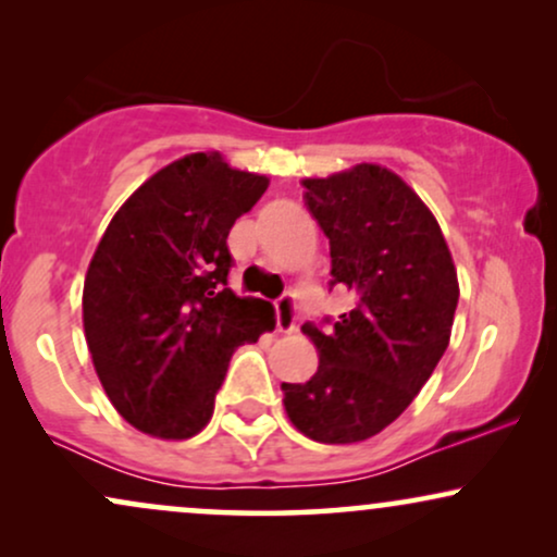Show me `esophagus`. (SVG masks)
I'll use <instances>...</instances> for the list:
<instances>
[{
	"label": "esophagus",
	"instance_id": "esophagus-1",
	"mask_svg": "<svg viewBox=\"0 0 557 557\" xmlns=\"http://www.w3.org/2000/svg\"><path fill=\"white\" fill-rule=\"evenodd\" d=\"M296 313H298V304L290 293L280 296L274 300V317H277V330L290 334L296 332Z\"/></svg>",
	"mask_w": 557,
	"mask_h": 557
}]
</instances>
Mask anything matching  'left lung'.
<instances>
[{"instance_id": "1", "label": "left lung", "mask_w": 557, "mask_h": 557, "mask_svg": "<svg viewBox=\"0 0 557 557\" xmlns=\"http://www.w3.org/2000/svg\"><path fill=\"white\" fill-rule=\"evenodd\" d=\"M306 205L330 238L332 280L355 308L304 334L319 350L306 384H283L290 423L319 444H355L399 418L451 337L459 283L438 223L397 173L355 165L306 178Z\"/></svg>"}]
</instances>
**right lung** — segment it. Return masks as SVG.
<instances>
[{
  "instance_id": "1",
  "label": "right lung",
  "mask_w": 557,
  "mask_h": 557,
  "mask_svg": "<svg viewBox=\"0 0 557 557\" xmlns=\"http://www.w3.org/2000/svg\"><path fill=\"white\" fill-rule=\"evenodd\" d=\"M267 184L194 152L147 178L106 227L85 277V339L111 405L137 431L197 435L231 355L274 326L267 300L227 287V233Z\"/></svg>"
}]
</instances>
